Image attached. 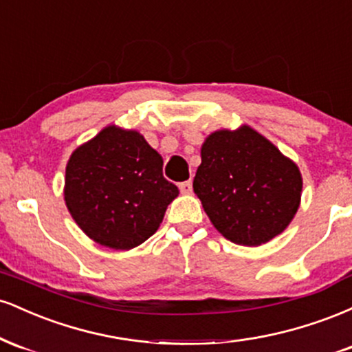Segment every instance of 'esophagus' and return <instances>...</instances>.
Instances as JSON below:
<instances>
[{"instance_id": "34e87169", "label": "esophagus", "mask_w": 352, "mask_h": 352, "mask_svg": "<svg viewBox=\"0 0 352 352\" xmlns=\"http://www.w3.org/2000/svg\"><path fill=\"white\" fill-rule=\"evenodd\" d=\"M179 187H180V192H182V193H185V195H188V193H192V180L182 182Z\"/></svg>"}]
</instances>
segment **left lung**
Segmentation results:
<instances>
[{
  "instance_id": "left-lung-1",
  "label": "left lung",
  "mask_w": 352,
  "mask_h": 352,
  "mask_svg": "<svg viewBox=\"0 0 352 352\" xmlns=\"http://www.w3.org/2000/svg\"><path fill=\"white\" fill-rule=\"evenodd\" d=\"M200 155L193 192L227 240L260 246L292 223L301 204V172L260 132L246 124L215 131Z\"/></svg>"
}]
</instances>
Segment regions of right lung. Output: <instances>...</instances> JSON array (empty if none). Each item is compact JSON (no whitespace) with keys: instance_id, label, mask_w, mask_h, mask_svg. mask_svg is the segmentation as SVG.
Segmentation results:
<instances>
[{"instance_id":"add662e5","label":"right lung","mask_w":352,"mask_h":352,"mask_svg":"<svg viewBox=\"0 0 352 352\" xmlns=\"http://www.w3.org/2000/svg\"><path fill=\"white\" fill-rule=\"evenodd\" d=\"M164 160L137 131L107 125L71 153L64 201L96 243L132 250L151 238L179 188L162 175Z\"/></svg>"}]
</instances>
